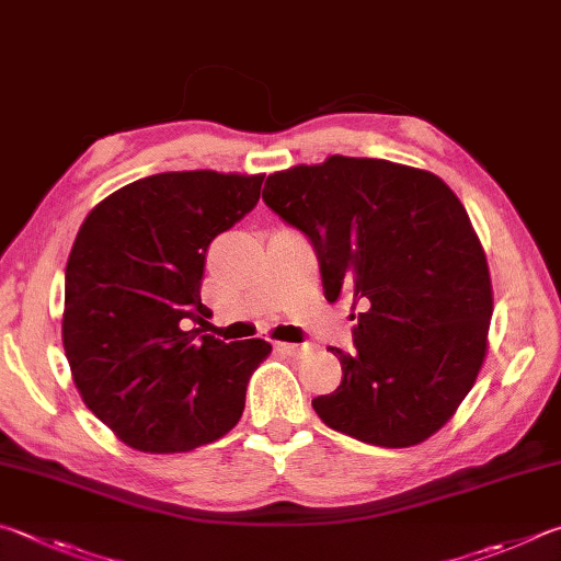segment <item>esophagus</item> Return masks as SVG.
<instances>
[{"mask_svg": "<svg viewBox=\"0 0 561 561\" xmlns=\"http://www.w3.org/2000/svg\"><path fill=\"white\" fill-rule=\"evenodd\" d=\"M275 350L283 352V355L298 359V357H302V355H308L310 345H293V342H278V345H275Z\"/></svg>", "mask_w": 561, "mask_h": 561, "instance_id": "34e87169", "label": "esophagus"}]
</instances>
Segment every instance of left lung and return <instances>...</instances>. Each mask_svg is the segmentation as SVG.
<instances>
[{"label": "left lung", "instance_id": "1", "mask_svg": "<svg viewBox=\"0 0 561 561\" xmlns=\"http://www.w3.org/2000/svg\"><path fill=\"white\" fill-rule=\"evenodd\" d=\"M263 202L318 253L330 302L359 312L342 385L312 399L330 428L385 448L426 440L483 367L493 293L458 196L436 174L330 157L265 180Z\"/></svg>", "mask_w": 561, "mask_h": 561}]
</instances>
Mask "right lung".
Segmentation results:
<instances>
[{
  "label": "right lung",
  "mask_w": 561,
  "mask_h": 561,
  "mask_svg": "<svg viewBox=\"0 0 561 561\" xmlns=\"http://www.w3.org/2000/svg\"><path fill=\"white\" fill-rule=\"evenodd\" d=\"M263 174L162 172L85 216L66 263L64 350L85 407L145 454H184L239 424L271 345H226L186 322L209 243L261 199Z\"/></svg>",
  "instance_id": "add662e5"
}]
</instances>
